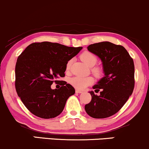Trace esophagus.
Listing matches in <instances>:
<instances>
[{
    "instance_id": "1",
    "label": "esophagus",
    "mask_w": 149,
    "mask_h": 149,
    "mask_svg": "<svg viewBox=\"0 0 149 149\" xmlns=\"http://www.w3.org/2000/svg\"><path fill=\"white\" fill-rule=\"evenodd\" d=\"M75 92H76L77 93H83L84 91H83L79 90V89H76V91H75Z\"/></svg>"
}]
</instances>
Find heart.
Masks as SVG:
<instances>
[{"mask_svg":"<svg viewBox=\"0 0 149 149\" xmlns=\"http://www.w3.org/2000/svg\"><path fill=\"white\" fill-rule=\"evenodd\" d=\"M80 58L82 61L85 63L87 65L91 68V72L96 77H100L103 74V68L101 66H94L97 63V58L94 54L92 52H83L80 55ZM72 63V59H70L68 61L67 65H66V70H69L70 69L71 65ZM93 81L91 77H81V76H75L72 77L70 79V83L73 86L78 89H84L87 86H90Z\"/></svg>","mask_w":149,"mask_h":149,"instance_id":"obj_1","label":"heart"}]
</instances>
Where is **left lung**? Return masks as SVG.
<instances>
[{
  "instance_id": "obj_1",
  "label": "left lung",
  "mask_w": 149,
  "mask_h": 149,
  "mask_svg": "<svg viewBox=\"0 0 149 149\" xmlns=\"http://www.w3.org/2000/svg\"><path fill=\"white\" fill-rule=\"evenodd\" d=\"M88 50L102 60L105 76L93 86L100 95L91 91V100L85 110L93 118H107L118 112L133 92V59L123 46L109 42L93 44Z\"/></svg>"
}]
</instances>
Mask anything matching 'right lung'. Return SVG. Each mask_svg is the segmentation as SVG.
<instances>
[{"instance_id": "obj_1", "label": "right lung", "mask_w": 149, "mask_h": 149, "mask_svg": "<svg viewBox=\"0 0 149 149\" xmlns=\"http://www.w3.org/2000/svg\"><path fill=\"white\" fill-rule=\"evenodd\" d=\"M82 47H70L50 42L31 44L19 56L15 66V88L22 102L33 114L52 118L63 110L68 97L75 93L72 86L51 85L64 77L66 65Z\"/></svg>"}]
</instances>
